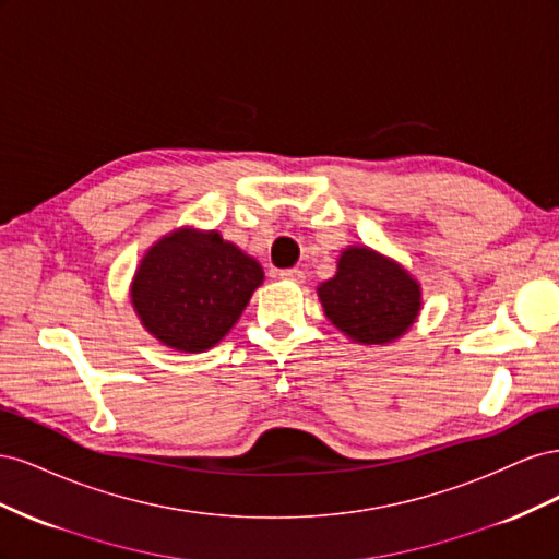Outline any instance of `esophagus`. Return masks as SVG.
<instances>
[{"instance_id": "obj_1", "label": "esophagus", "mask_w": 559, "mask_h": 559, "mask_svg": "<svg viewBox=\"0 0 559 559\" xmlns=\"http://www.w3.org/2000/svg\"><path fill=\"white\" fill-rule=\"evenodd\" d=\"M280 277L289 280V282H302V280H306V273H302L300 267H286V270H282Z\"/></svg>"}]
</instances>
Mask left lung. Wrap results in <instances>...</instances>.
<instances>
[{"instance_id":"8db88e82","label":"left lung","mask_w":559,"mask_h":559,"mask_svg":"<svg viewBox=\"0 0 559 559\" xmlns=\"http://www.w3.org/2000/svg\"><path fill=\"white\" fill-rule=\"evenodd\" d=\"M324 312L354 343L384 345L408 331L421 308L417 280L368 247H347L337 273L317 286Z\"/></svg>"}]
</instances>
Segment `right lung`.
Instances as JSON below:
<instances>
[{"label":"right lung","instance_id":"obj_1","mask_svg":"<svg viewBox=\"0 0 559 559\" xmlns=\"http://www.w3.org/2000/svg\"><path fill=\"white\" fill-rule=\"evenodd\" d=\"M263 267L216 230L179 228L151 247L130 296L144 329L177 352H205L235 326Z\"/></svg>","mask_w":559,"mask_h":559}]
</instances>
